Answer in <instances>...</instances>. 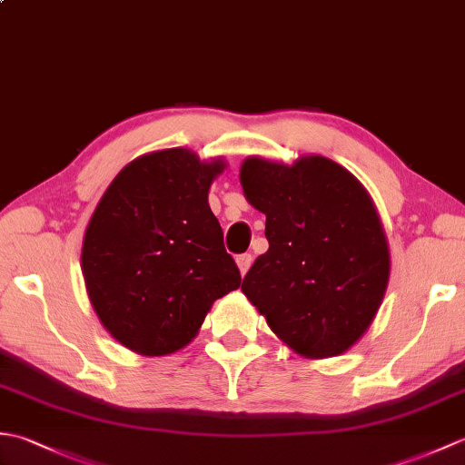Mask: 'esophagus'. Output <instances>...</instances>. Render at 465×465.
Wrapping results in <instances>:
<instances>
[{"label":"esophagus","mask_w":465,"mask_h":465,"mask_svg":"<svg viewBox=\"0 0 465 465\" xmlns=\"http://www.w3.org/2000/svg\"><path fill=\"white\" fill-rule=\"evenodd\" d=\"M235 262H238V268H240L242 275H245V273H248V270L252 268L253 258H252V253H242V255H238V258H235Z\"/></svg>","instance_id":"esophagus-1"}]
</instances>
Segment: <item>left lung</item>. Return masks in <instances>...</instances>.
<instances>
[{
	"label": "left lung",
	"mask_w": 465,
	"mask_h": 465,
	"mask_svg": "<svg viewBox=\"0 0 465 465\" xmlns=\"http://www.w3.org/2000/svg\"><path fill=\"white\" fill-rule=\"evenodd\" d=\"M240 182L265 213L270 242L242 292L300 355L348 351L371 325L390 280V250L371 197L323 155L293 165L248 157Z\"/></svg>",
	"instance_id": "left-lung-1"
}]
</instances>
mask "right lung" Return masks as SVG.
<instances>
[{
    "label": "right lung",
    "instance_id": "obj_1",
    "mask_svg": "<svg viewBox=\"0 0 465 465\" xmlns=\"http://www.w3.org/2000/svg\"><path fill=\"white\" fill-rule=\"evenodd\" d=\"M225 162L145 153L115 175L84 235L82 272L104 328L142 355L185 348L215 300L240 288L207 192Z\"/></svg>",
    "mask_w": 465,
    "mask_h": 465
}]
</instances>
